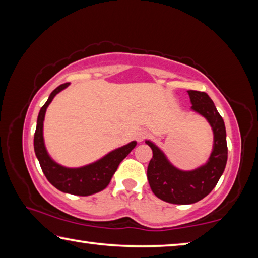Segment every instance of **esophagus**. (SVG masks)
Segmentation results:
<instances>
[{
  "label": "esophagus",
  "mask_w": 258,
  "mask_h": 258,
  "mask_svg": "<svg viewBox=\"0 0 258 258\" xmlns=\"http://www.w3.org/2000/svg\"><path fill=\"white\" fill-rule=\"evenodd\" d=\"M147 137H148V132L146 130H139L137 132V135H135V138H137L138 142H142Z\"/></svg>",
  "instance_id": "esophagus-1"
}]
</instances>
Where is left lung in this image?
<instances>
[{"label":"left lung","mask_w":258,"mask_h":258,"mask_svg":"<svg viewBox=\"0 0 258 258\" xmlns=\"http://www.w3.org/2000/svg\"><path fill=\"white\" fill-rule=\"evenodd\" d=\"M187 94L192 110L205 117L213 130V150L207 163L192 171H182L167 159L160 148L150 140H146L152 150V158L147 171L151 190L156 197L176 205L194 204L206 197L217 184L228 160L224 120L213 100L200 91L190 90Z\"/></svg>","instance_id":"1"}]
</instances>
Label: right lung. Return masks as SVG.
<instances>
[{
	"instance_id": "obj_1",
	"label": "right lung",
	"mask_w": 258,
	"mask_h": 258,
	"mask_svg": "<svg viewBox=\"0 0 258 258\" xmlns=\"http://www.w3.org/2000/svg\"><path fill=\"white\" fill-rule=\"evenodd\" d=\"M68 86L69 83H64L52 91L47 101L41 108L34 135V150L40 161L43 173L52 185L66 194L84 197V196H91L106 189L110 183L112 175L118 168V165L134 149L137 142L132 141L123 147L117 148L102 157L101 159L92 164L82 166V167L69 168L55 163L45 148L44 138H43V123H44L46 109L52 100Z\"/></svg>"
}]
</instances>
